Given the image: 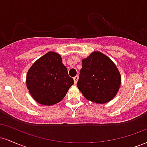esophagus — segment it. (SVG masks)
I'll list each match as a JSON object with an SVG mask.
<instances>
[{"mask_svg": "<svg viewBox=\"0 0 147 147\" xmlns=\"http://www.w3.org/2000/svg\"><path fill=\"white\" fill-rule=\"evenodd\" d=\"M73 79H74V82H75V84H77V81H78V76H75V77H73Z\"/></svg>", "mask_w": 147, "mask_h": 147, "instance_id": "obj_1", "label": "esophagus"}]
</instances>
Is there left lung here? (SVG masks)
Returning <instances> with one entry per match:
<instances>
[{"instance_id": "obj_1", "label": "left lung", "mask_w": 147, "mask_h": 147, "mask_svg": "<svg viewBox=\"0 0 147 147\" xmlns=\"http://www.w3.org/2000/svg\"><path fill=\"white\" fill-rule=\"evenodd\" d=\"M120 85V73L109 57L95 51L82 60L77 87L88 100L96 104L110 102Z\"/></svg>"}]
</instances>
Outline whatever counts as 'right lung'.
<instances>
[{
  "label": "right lung",
  "mask_w": 147,
  "mask_h": 147,
  "mask_svg": "<svg viewBox=\"0 0 147 147\" xmlns=\"http://www.w3.org/2000/svg\"><path fill=\"white\" fill-rule=\"evenodd\" d=\"M74 84L60 55L48 52L37 59L27 74L26 85L36 102L51 106L61 102Z\"/></svg>",
  "instance_id": "obj_1"
}]
</instances>
